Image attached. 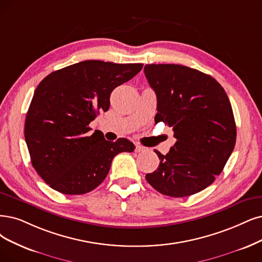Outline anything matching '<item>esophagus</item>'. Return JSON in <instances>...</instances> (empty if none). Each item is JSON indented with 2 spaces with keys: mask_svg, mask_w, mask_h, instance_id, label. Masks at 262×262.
I'll use <instances>...</instances> for the list:
<instances>
[{
  "mask_svg": "<svg viewBox=\"0 0 262 262\" xmlns=\"http://www.w3.org/2000/svg\"><path fill=\"white\" fill-rule=\"evenodd\" d=\"M135 151H136V152H143V151H146V148L142 147V146H138V144H137L136 148H135Z\"/></svg>",
  "mask_w": 262,
  "mask_h": 262,
  "instance_id": "1",
  "label": "esophagus"
}]
</instances>
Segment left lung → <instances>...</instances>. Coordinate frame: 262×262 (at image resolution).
Wrapping results in <instances>:
<instances>
[{
  "instance_id": "obj_1",
  "label": "left lung",
  "mask_w": 262,
  "mask_h": 262,
  "mask_svg": "<svg viewBox=\"0 0 262 262\" xmlns=\"http://www.w3.org/2000/svg\"><path fill=\"white\" fill-rule=\"evenodd\" d=\"M144 74L157 94V122L172 127L177 139L166 156L154 150L160 165L146 179L164 195L195 194L215 181L234 149L230 100L214 77L186 66L146 64Z\"/></svg>"
}]
</instances>
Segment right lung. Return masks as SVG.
Here are the masks:
<instances>
[{
  "label": "right lung",
  "mask_w": 262,
  "mask_h": 262,
  "mask_svg": "<svg viewBox=\"0 0 262 262\" xmlns=\"http://www.w3.org/2000/svg\"><path fill=\"white\" fill-rule=\"evenodd\" d=\"M142 63L86 60L48 74L37 85L25 123L32 166L52 189L85 194L98 187L113 158L133 152L126 138L115 142L90 134V123L108 111L112 91L129 81Z\"/></svg>",
  "instance_id": "right-lung-1"
}]
</instances>
